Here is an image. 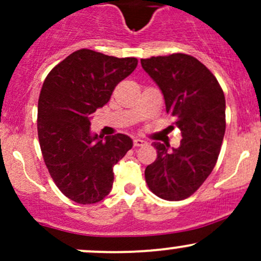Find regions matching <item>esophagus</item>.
<instances>
[{"label":"esophagus","mask_w":261,"mask_h":261,"mask_svg":"<svg viewBox=\"0 0 261 261\" xmlns=\"http://www.w3.org/2000/svg\"><path fill=\"white\" fill-rule=\"evenodd\" d=\"M146 144L145 140H143V139H135L134 140V146H144Z\"/></svg>","instance_id":"34e87169"}]
</instances>
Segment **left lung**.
<instances>
[{
    "mask_svg": "<svg viewBox=\"0 0 261 261\" xmlns=\"http://www.w3.org/2000/svg\"><path fill=\"white\" fill-rule=\"evenodd\" d=\"M144 70L164 94L170 128L181 133L180 146L168 151L156 143V160L147 165L150 191L167 201L191 197L217 163L226 130V101L220 83L198 59L183 53L141 59Z\"/></svg>",
    "mask_w": 261,
    "mask_h": 261,
    "instance_id": "1",
    "label": "left lung"
}]
</instances>
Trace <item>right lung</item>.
<instances>
[{"instance_id":"add662e5","label":"right lung","mask_w":261,"mask_h":261,"mask_svg":"<svg viewBox=\"0 0 261 261\" xmlns=\"http://www.w3.org/2000/svg\"><path fill=\"white\" fill-rule=\"evenodd\" d=\"M136 65V58L81 49L55 65L44 81L38 103L41 154L55 186L77 203H97L110 193L114 165L133 147L123 134L105 140L92 136L89 117Z\"/></svg>"}]
</instances>
